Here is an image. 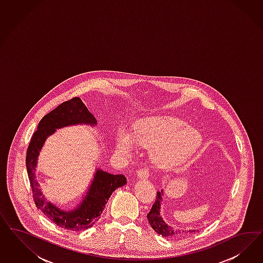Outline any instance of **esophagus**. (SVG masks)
Wrapping results in <instances>:
<instances>
[{"instance_id": "obj_1", "label": "esophagus", "mask_w": 263, "mask_h": 263, "mask_svg": "<svg viewBox=\"0 0 263 263\" xmlns=\"http://www.w3.org/2000/svg\"><path fill=\"white\" fill-rule=\"evenodd\" d=\"M137 175H138V177L141 178V179H147L148 176H149V170H148L147 167L141 168V170L138 171Z\"/></svg>"}]
</instances>
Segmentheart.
Returning a JSON list of instances; mask_svg holds the SVG:
<instances>
[{
  "label": "heart",
  "instance_id": "heart-1",
  "mask_svg": "<svg viewBox=\"0 0 263 263\" xmlns=\"http://www.w3.org/2000/svg\"><path fill=\"white\" fill-rule=\"evenodd\" d=\"M135 143L152 147V159L157 166L174 167L183 164L198 151L201 136L196 128L176 117H153L137 121L132 136L121 130L117 139L118 151L131 154Z\"/></svg>",
  "mask_w": 263,
  "mask_h": 263
}]
</instances>
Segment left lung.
<instances>
[{
	"label": "left lung",
	"mask_w": 263,
	"mask_h": 263,
	"mask_svg": "<svg viewBox=\"0 0 263 263\" xmlns=\"http://www.w3.org/2000/svg\"><path fill=\"white\" fill-rule=\"evenodd\" d=\"M163 196H164V190L162 189L161 191L157 192V197L155 199V202L152 205V210L147 214V220L148 223L152 226V229L156 231L158 234L162 235L163 237H179L183 236L189 233H193L199 230H180L176 229L175 227L170 226L168 223L164 221L161 215V204L163 200Z\"/></svg>",
	"instance_id": "left-lung-1"
}]
</instances>
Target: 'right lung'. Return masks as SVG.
Returning <instances> with one entry per match:
<instances>
[{
    "instance_id": "obj_1",
    "label": "right lung",
    "mask_w": 263,
    "mask_h": 263,
    "mask_svg": "<svg viewBox=\"0 0 263 263\" xmlns=\"http://www.w3.org/2000/svg\"><path fill=\"white\" fill-rule=\"evenodd\" d=\"M81 124L96 127L97 120L79 97L60 104L40 120L26 156V167L35 205L53 223L67 231H84L91 228L101 215L112 192L127 183L123 175H112L101 168H96L88 190L76 206L66 210L45 199L39 188L40 183L35 179L40 152L46 140L56 132L57 129Z\"/></svg>"
}]
</instances>
